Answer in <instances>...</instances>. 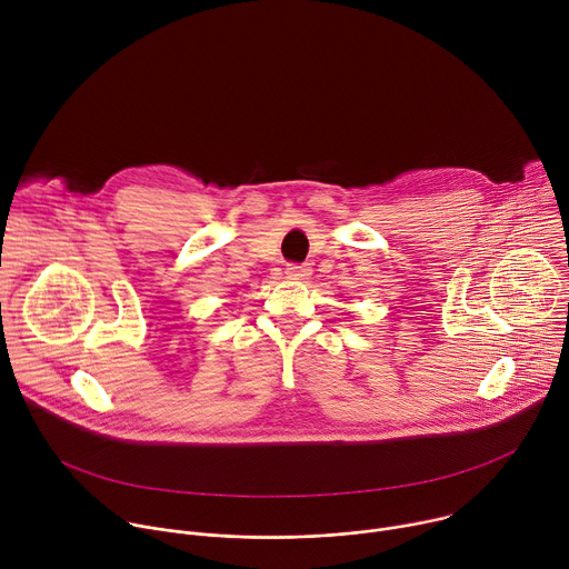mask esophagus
I'll use <instances>...</instances> for the list:
<instances>
[{
    "instance_id": "esophagus-1",
    "label": "esophagus",
    "mask_w": 569,
    "mask_h": 569,
    "mask_svg": "<svg viewBox=\"0 0 569 569\" xmlns=\"http://www.w3.org/2000/svg\"><path fill=\"white\" fill-rule=\"evenodd\" d=\"M286 274H288V279L301 281V279H308L312 274V268H310V263H290L286 268Z\"/></svg>"
}]
</instances>
